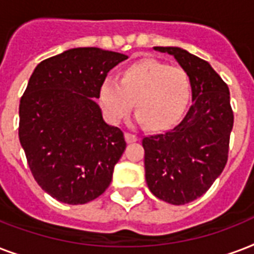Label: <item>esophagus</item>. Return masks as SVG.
<instances>
[{"instance_id":"esophagus-1","label":"esophagus","mask_w":254,"mask_h":254,"mask_svg":"<svg viewBox=\"0 0 254 254\" xmlns=\"http://www.w3.org/2000/svg\"><path fill=\"white\" fill-rule=\"evenodd\" d=\"M126 140L128 141V143H133V141L137 140V136L136 135H133V133L126 132Z\"/></svg>"}]
</instances>
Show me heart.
I'll return each instance as SVG.
<instances>
[{
    "label": "heart",
    "mask_w": 254,
    "mask_h": 254,
    "mask_svg": "<svg viewBox=\"0 0 254 254\" xmlns=\"http://www.w3.org/2000/svg\"><path fill=\"white\" fill-rule=\"evenodd\" d=\"M188 99L186 71L155 60L129 64L122 71L121 80L107 76L99 87L100 105L113 125L128 115L135 100L137 122L149 128H168L182 118Z\"/></svg>",
    "instance_id": "heart-1"
}]
</instances>
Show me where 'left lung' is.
<instances>
[{
    "mask_svg": "<svg viewBox=\"0 0 254 254\" xmlns=\"http://www.w3.org/2000/svg\"><path fill=\"white\" fill-rule=\"evenodd\" d=\"M190 78L192 106L178 126L143 137L145 182L163 201L183 205L205 193L228 160L233 111L227 83L207 61L180 47L155 46Z\"/></svg>",
    "mask_w": 254,
    "mask_h": 254,
    "instance_id": "obj_1",
    "label": "left lung"
}]
</instances>
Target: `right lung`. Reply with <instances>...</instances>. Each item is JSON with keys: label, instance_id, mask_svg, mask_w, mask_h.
<instances>
[{"label": "right lung", "instance_id": "1", "mask_svg": "<svg viewBox=\"0 0 254 254\" xmlns=\"http://www.w3.org/2000/svg\"><path fill=\"white\" fill-rule=\"evenodd\" d=\"M128 58L76 47L42 61L19 102V141L35 182L58 201L78 205L103 193L126 149L121 128L95 102L107 72Z\"/></svg>", "mask_w": 254, "mask_h": 254}]
</instances>
